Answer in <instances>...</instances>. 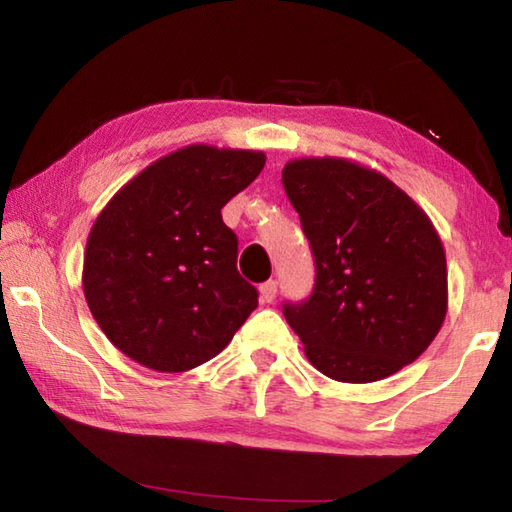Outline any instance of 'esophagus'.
<instances>
[{"label":"esophagus","instance_id":"obj_1","mask_svg":"<svg viewBox=\"0 0 512 512\" xmlns=\"http://www.w3.org/2000/svg\"><path fill=\"white\" fill-rule=\"evenodd\" d=\"M277 296V282L275 280H268L264 284H259V298L262 302H273Z\"/></svg>","mask_w":512,"mask_h":512}]
</instances>
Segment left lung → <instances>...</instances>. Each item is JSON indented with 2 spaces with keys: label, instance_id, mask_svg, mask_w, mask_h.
<instances>
[{
  "label": "left lung",
  "instance_id": "1",
  "mask_svg": "<svg viewBox=\"0 0 512 512\" xmlns=\"http://www.w3.org/2000/svg\"><path fill=\"white\" fill-rule=\"evenodd\" d=\"M282 185L316 262L309 300L284 305L311 366L345 384L395 375L447 314V259L422 207L345 158L284 164Z\"/></svg>",
  "mask_w": 512,
  "mask_h": 512
}]
</instances>
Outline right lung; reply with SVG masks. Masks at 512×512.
I'll return each instance as SVG.
<instances>
[{"instance_id":"add662e5","label":"right lung","mask_w":512,"mask_h":512,"mask_svg":"<svg viewBox=\"0 0 512 512\" xmlns=\"http://www.w3.org/2000/svg\"><path fill=\"white\" fill-rule=\"evenodd\" d=\"M266 155L189 144L119 189L94 221L83 293L110 343L158 372L216 357L257 307L237 271V235L221 207L264 169Z\"/></svg>"}]
</instances>
